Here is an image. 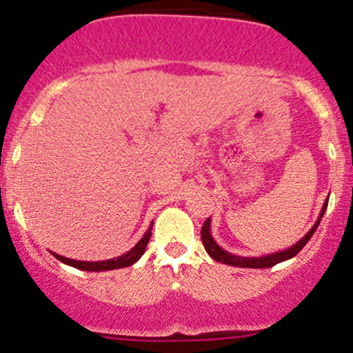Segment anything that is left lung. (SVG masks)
I'll use <instances>...</instances> for the list:
<instances>
[{
  "instance_id": "1",
  "label": "left lung",
  "mask_w": 353,
  "mask_h": 353,
  "mask_svg": "<svg viewBox=\"0 0 353 353\" xmlns=\"http://www.w3.org/2000/svg\"><path fill=\"white\" fill-rule=\"evenodd\" d=\"M326 206H328V199H326V203L323 205L321 215H319L318 222L312 225V229L309 230V232L305 234V236L302 237V239L299 241L297 244H294L292 248H288L287 251H280V252H275V254L261 256V258H243V256L230 254V252L223 251V249L220 248V245H216L215 241H213L212 234H210V219H206L205 223H203V227H201L203 245H205L206 252H208V254L212 256L215 261L223 263V265L239 266V268H270V266H275L276 263H282V261H285V259L294 258V256L297 254V252L301 251V249L309 243V239L312 237V234H314L316 229H318V225H319V222H321L323 215H325Z\"/></svg>"
}]
</instances>
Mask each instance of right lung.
I'll list each match as a JSON object with an SVG mask.
<instances>
[{
	"label": "right lung",
	"instance_id": "obj_1",
	"mask_svg": "<svg viewBox=\"0 0 353 353\" xmlns=\"http://www.w3.org/2000/svg\"><path fill=\"white\" fill-rule=\"evenodd\" d=\"M150 237H152V227L147 230V232H145V236L138 241V244L134 245L131 251H128L126 254L119 256V258L108 259V261H74V259L54 254V252H52V254H54L59 261L66 263V265H70V266H74V268H78V270H85V272H105V270L126 268V266H131L133 263H137L138 259L141 258V254L145 252V248H147Z\"/></svg>",
	"mask_w": 353,
	"mask_h": 353
}]
</instances>
